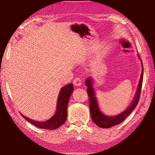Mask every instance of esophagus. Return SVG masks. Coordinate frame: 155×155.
Masks as SVG:
<instances>
[{
  "mask_svg": "<svg viewBox=\"0 0 155 155\" xmlns=\"http://www.w3.org/2000/svg\"><path fill=\"white\" fill-rule=\"evenodd\" d=\"M73 83H74V84L76 86H80L81 85V83H82V81H81L80 77H76L74 79Z\"/></svg>",
  "mask_w": 155,
  "mask_h": 155,
  "instance_id": "esophagus-1",
  "label": "esophagus"
}]
</instances>
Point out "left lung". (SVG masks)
Here are the masks:
<instances>
[{
    "mask_svg": "<svg viewBox=\"0 0 155 155\" xmlns=\"http://www.w3.org/2000/svg\"><path fill=\"white\" fill-rule=\"evenodd\" d=\"M138 57L140 59V57L139 55ZM141 64H142V62H141ZM143 68H142V72H141L137 92H136L135 98L133 99L132 103H131L130 105L124 111L122 112L121 114H120L118 115H115V116H107V115L103 114V113L101 111V110H100L98 107V101H97L95 91H94V87L92 86L93 80L91 77H88L85 81V85L87 87V91L89 96V104H90V114L91 119H92L94 123H95L98 127L101 128H108L117 124H119L124 121L126 117L133 111V109H134L136 106L137 105L139 101H140L141 86H142L143 82Z\"/></svg>",
    "mask_w": 155,
    "mask_h": 155,
    "instance_id": "obj_1",
    "label": "left lung"
}]
</instances>
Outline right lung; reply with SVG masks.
Masks as SVG:
<instances>
[{
  "label": "right lung",
  "instance_id": "add662e5",
  "mask_svg": "<svg viewBox=\"0 0 155 155\" xmlns=\"http://www.w3.org/2000/svg\"><path fill=\"white\" fill-rule=\"evenodd\" d=\"M73 90H74V88H73V85L72 83L68 84L61 88L59 92L58 100H57L56 113L51 118L45 122L35 121V120L29 119L27 117H25L21 113L20 114L26 120H27L28 122H29L37 127L48 130L57 129L61 127L67 119L68 104Z\"/></svg>",
  "mask_w": 155,
  "mask_h": 155
}]
</instances>
